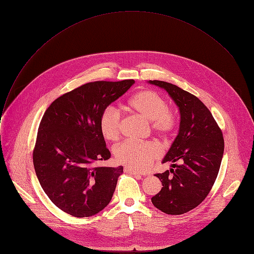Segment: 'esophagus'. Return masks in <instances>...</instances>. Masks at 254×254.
Wrapping results in <instances>:
<instances>
[{
    "label": "esophagus",
    "mask_w": 254,
    "mask_h": 254,
    "mask_svg": "<svg viewBox=\"0 0 254 254\" xmlns=\"http://www.w3.org/2000/svg\"><path fill=\"white\" fill-rule=\"evenodd\" d=\"M124 171H125V173H127V174H130V175H133V176H138V177L140 176L137 172L133 171L132 169H130V168H128V167H125Z\"/></svg>",
    "instance_id": "1"
}]
</instances>
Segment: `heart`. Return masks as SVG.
<instances>
[{"label": "heart", "mask_w": 254, "mask_h": 254, "mask_svg": "<svg viewBox=\"0 0 254 254\" xmlns=\"http://www.w3.org/2000/svg\"><path fill=\"white\" fill-rule=\"evenodd\" d=\"M126 110L150 122L151 130L160 136L170 135L177 125L175 114L168 108L167 101L154 90L146 89L135 93L127 102ZM123 118L115 107H107L102 113L99 127L102 135L115 141L122 133ZM161 156V149L154 142L126 140L116 148L118 163L134 171H144Z\"/></svg>", "instance_id": "obj_1"}]
</instances>
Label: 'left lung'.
Listing matches in <instances>:
<instances>
[{
    "instance_id": "8db88e82",
    "label": "left lung",
    "mask_w": 254,
    "mask_h": 254,
    "mask_svg": "<svg viewBox=\"0 0 254 254\" xmlns=\"http://www.w3.org/2000/svg\"><path fill=\"white\" fill-rule=\"evenodd\" d=\"M149 82L169 93L181 116L178 135L163 160L172 162V169L155 174L163 187L152 203L164 213L184 214L201 204L215 183L224 152L223 134L197 96L169 82Z\"/></svg>"
}]
</instances>
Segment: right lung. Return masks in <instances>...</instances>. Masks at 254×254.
<instances>
[{"label":"right lung","instance_id":"add662e5","mask_svg":"<svg viewBox=\"0 0 254 254\" xmlns=\"http://www.w3.org/2000/svg\"><path fill=\"white\" fill-rule=\"evenodd\" d=\"M133 83L89 82L61 95L46 110L33 164L42 189L65 213L90 217L111 202L124 168L93 166L111 158L99 121L105 108Z\"/></svg>","mask_w":254,"mask_h":254}]
</instances>
